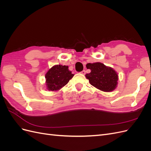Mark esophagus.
<instances>
[{"label": "esophagus", "instance_id": "esophagus-1", "mask_svg": "<svg viewBox=\"0 0 151 151\" xmlns=\"http://www.w3.org/2000/svg\"><path fill=\"white\" fill-rule=\"evenodd\" d=\"M81 73L82 74H83V75H84L85 74H86V70H83L82 72H81Z\"/></svg>", "mask_w": 151, "mask_h": 151}]
</instances>
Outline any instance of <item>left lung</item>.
Instances as JSON below:
<instances>
[{"instance_id": "1", "label": "left lung", "mask_w": 151, "mask_h": 151, "mask_svg": "<svg viewBox=\"0 0 151 151\" xmlns=\"http://www.w3.org/2000/svg\"><path fill=\"white\" fill-rule=\"evenodd\" d=\"M86 67L91 70L86 74L91 85L104 92H111L116 89L118 76L111 67L100 62L87 63Z\"/></svg>"}]
</instances>
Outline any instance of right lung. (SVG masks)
I'll list each match as a JSON object with an SVG mask.
<instances>
[{
    "mask_svg": "<svg viewBox=\"0 0 151 151\" xmlns=\"http://www.w3.org/2000/svg\"><path fill=\"white\" fill-rule=\"evenodd\" d=\"M68 68V66L56 65L50 68L45 75L48 90L58 91L68 83L74 75Z\"/></svg>",
    "mask_w": 151,
    "mask_h": 151,
    "instance_id": "right-lung-1",
    "label": "right lung"
}]
</instances>
